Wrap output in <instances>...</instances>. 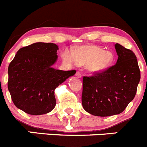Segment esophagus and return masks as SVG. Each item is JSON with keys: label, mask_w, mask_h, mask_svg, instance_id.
Instances as JSON below:
<instances>
[{"label": "esophagus", "mask_w": 147, "mask_h": 147, "mask_svg": "<svg viewBox=\"0 0 147 147\" xmlns=\"http://www.w3.org/2000/svg\"><path fill=\"white\" fill-rule=\"evenodd\" d=\"M76 77H78V78L82 77V74H81V73L79 72V71H77V72H76Z\"/></svg>", "instance_id": "1"}]
</instances>
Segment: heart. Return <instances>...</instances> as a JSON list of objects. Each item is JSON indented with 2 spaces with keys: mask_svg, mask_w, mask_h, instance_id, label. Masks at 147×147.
<instances>
[{
  "mask_svg": "<svg viewBox=\"0 0 147 147\" xmlns=\"http://www.w3.org/2000/svg\"><path fill=\"white\" fill-rule=\"evenodd\" d=\"M114 54L95 45H85L74 52L65 51L63 55L64 62L70 66L86 65L92 74H100L108 69L114 61Z\"/></svg>",
  "mask_w": 147,
  "mask_h": 147,
  "instance_id": "obj_1",
  "label": "heart"
}]
</instances>
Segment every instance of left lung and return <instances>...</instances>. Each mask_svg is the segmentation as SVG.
<instances>
[{"label": "left lung", "mask_w": 147, "mask_h": 147, "mask_svg": "<svg viewBox=\"0 0 147 147\" xmlns=\"http://www.w3.org/2000/svg\"><path fill=\"white\" fill-rule=\"evenodd\" d=\"M115 65L93 76H84L82 102L84 109L95 116L122 113L134 100L141 75L137 59L131 50L115 45Z\"/></svg>", "instance_id": "obj_1"}]
</instances>
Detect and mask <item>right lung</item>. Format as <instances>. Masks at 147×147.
<instances>
[{
  "label": "right lung",
  "instance_id": "add662e5",
  "mask_svg": "<svg viewBox=\"0 0 147 147\" xmlns=\"http://www.w3.org/2000/svg\"><path fill=\"white\" fill-rule=\"evenodd\" d=\"M58 50L54 43L36 42L18 50L8 69V89L17 108L32 115L53 110L55 89L76 74L53 68Z\"/></svg>",
  "mask_w": 147,
  "mask_h": 147
}]
</instances>
